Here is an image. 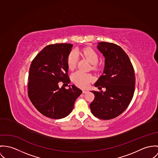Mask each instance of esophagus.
<instances>
[{"label":"esophagus","instance_id":"obj_1","mask_svg":"<svg viewBox=\"0 0 158 158\" xmlns=\"http://www.w3.org/2000/svg\"><path fill=\"white\" fill-rule=\"evenodd\" d=\"M87 92H88L87 90H85V89H84V90H83V91H82V93H84V94H85V93H87Z\"/></svg>","mask_w":158,"mask_h":158}]
</instances>
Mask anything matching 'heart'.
<instances>
[{
    "label": "heart",
    "instance_id": "1",
    "mask_svg": "<svg viewBox=\"0 0 158 158\" xmlns=\"http://www.w3.org/2000/svg\"><path fill=\"white\" fill-rule=\"evenodd\" d=\"M77 54H81L84 57H85L93 65H95L98 63L99 60L98 54L95 51L91 48H84L81 51H72L69 54L67 58V65L69 69L73 70H74L77 65L78 60ZM95 68V66L93 67ZM93 77L91 74L85 73L81 71H77L73 74L72 80L73 82L77 86L80 87H86L88 84L92 81Z\"/></svg>",
    "mask_w": 158,
    "mask_h": 158
}]
</instances>
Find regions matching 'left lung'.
<instances>
[{"label": "left lung", "instance_id": "obj_1", "mask_svg": "<svg viewBox=\"0 0 158 158\" xmlns=\"http://www.w3.org/2000/svg\"><path fill=\"white\" fill-rule=\"evenodd\" d=\"M97 48L105 57V67L94 86L105 88L106 90L91 91L95 98L89 107L94 116L109 120L119 116L130 104L135 88V71L121 47L101 42Z\"/></svg>", "mask_w": 158, "mask_h": 158}]
</instances>
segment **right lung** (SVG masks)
Wrapping results in <instances>:
<instances>
[{
    "instance_id": "add662e5",
    "label": "right lung",
    "mask_w": 158,
    "mask_h": 158,
    "mask_svg": "<svg viewBox=\"0 0 158 158\" xmlns=\"http://www.w3.org/2000/svg\"><path fill=\"white\" fill-rule=\"evenodd\" d=\"M73 46L70 44L48 45L38 53L30 65L29 98L35 108L49 118L67 116L82 92L74 85H69V89L59 86L60 82H70L67 58Z\"/></svg>"
}]
</instances>
